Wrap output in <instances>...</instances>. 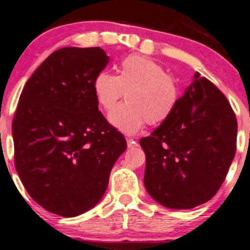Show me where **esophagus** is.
Listing matches in <instances>:
<instances>
[{
	"label": "esophagus",
	"instance_id": "obj_1",
	"mask_svg": "<svg viewBox=\"0 0 250 250\" xmlns=\"http://www.w3.org/2000/svg\"><path fill=\"white\" fill-rule=\"evenodd\" d=\"M127 146H128V148H135V147H137V142L136 141H134V139H127Z\"/></svg>",
	"mask_w": 250,
	"mask_h": 250
}]
</instances>
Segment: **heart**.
Returning <instances> with one entry per match:
<instances>
[{
  "mask_svg": "<svg viewBox=\"0 0 250 250\" xmlns=\"http://www.w3.org/2000/svg\"><path fill=\"white\" fill-rule=\"evenodd\" d=\"M99 105L111 110L125 91L127 102L117 105L109 122L120 131L135 134L146 123L159 125L174 114L181 99L175 77L166 73L159 62L143 55H129L117 68V74L100 71L93 82Z\"/></svg>",
  "mask_w": 250,
  "mask_h": 250,
  "instance_id": "1",
  "label": "heart"
}]
</instances>
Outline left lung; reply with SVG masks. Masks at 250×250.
Wrapping results in <instances>:
<instances>
[{"instance_id": "8db88e82", "label": "left lung", "mask_w": 250, "mask_h": 250, "mask_svg": "<svg viewBox=\"0 0 250 250\" xmlns=\"http://www.w3.org/2000/svg\"><path fill=\"white\" fill-rule=\"evenodd\" d=\"M236 117L226 96L195 74L173 115L140 140L148 194L171 209L207 202L226 179L236 150Z\"/></svg>"}]
</instances>
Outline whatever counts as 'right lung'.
<instances>
[{"label":"right lung","instance_id":"right-lung-1","mask_svg":"<svg viewBox=\"0 0 250 250\" xmlns=\"http://www.w3.org/2000/svg\"><path fill=\"white\" fill-rule=\"evenodd\" d=\"M100 47L54 51L25 83L13 120L15 168L45 210L74 217L108 187L125 136L99 111L93 82L108 64Z\"/></svg>","mask_w":250,"mask_h":250}]
</instances>
